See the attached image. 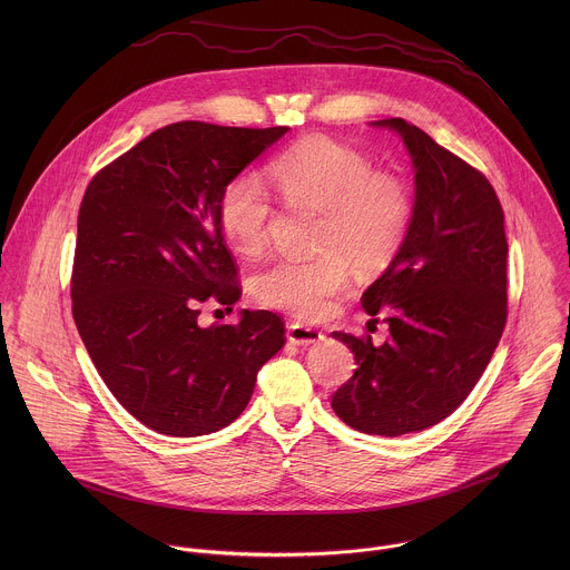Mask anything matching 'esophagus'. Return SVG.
<instances>
[{"label":"esophagus","mask_w":570,"mask_h":570,"mask_svg":"<svg viewBox=\"0 0 570 570\" xmlns=\"http://www.w3.org/2000/svg\"><path fill=\"white\" fill-rule=\"evenodd\" d=\"M325 335L314 328V326L303 325V323H289L287 325V340L292 344H298V346H309V344H316L321 342Z\"/></svg>","instance_id":"1"}]
</instances>
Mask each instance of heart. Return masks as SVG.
I'll list each match as a JSON object with an SVG mask.
<instances>
[{
    "instance_id": "heart-1",
    "label": "heart",
    "mask_w": 570,
    "mask_h": 570,
    "mask_svg": "<svg viewBox=\"0 0 570 570\" xmlns=\"http://www.w3.org/2000/svg\"><path fill=\"white\" fill-rule=\"evenodd\" d=\"M269 175L287 204L323 213L316 258H281L254 283L258 303L316 321L328 314L348 283V263L377 272L406 242L412 195L397 175L373 170L360 151L326 136H309L274 158ZM274 208L254 173L226 181L217 219L226 242L242 254L267 244Z\"/></svg>"
}]
</instances>
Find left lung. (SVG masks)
I'll return each instance as SVG.
<instances>
[{"label":"left lung","instance_id":"8db88e82","mask_svg":"<svg viewBox=\"0 0 570 570\" xmlns=\"http://www.w3.org/2000/svg\"><path fill=\"white\" fill-rule=\"evenodd\" d=\"M371 125L402 138L414 204L406 242L362 296L386 342L331 333L357 364L331 407L360 432L400 436L450 416L488 368L507 323V235L483 173L402 118Z\"/></svg>","mask_w":570,"mask_h":570}]
</instances>
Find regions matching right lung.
<instances>
[{
  "mask_svg": "<svg viewBox=\"0 0 570 570\" xmlns=\"http://www.w3.org/2000/svg\"><path fill=\"white\" fill-rule=\"evenodd\" d=\"M287 131L175 122L85 190L75 323L120 406L160 434L233 423L258 368L285 344L283 321L265 309H242L237 325L204 328L197 318L202 303L230 309L242 296L217 219L222 188Z\"/></svg>",
  "mask_w": 570,
  "mask_h": 570,
  "instance_id": "right-lung-1",
  "label": "right lung"
}]
</instances>
